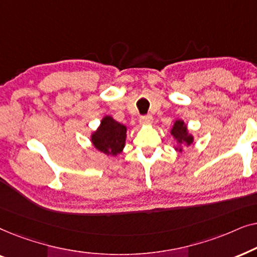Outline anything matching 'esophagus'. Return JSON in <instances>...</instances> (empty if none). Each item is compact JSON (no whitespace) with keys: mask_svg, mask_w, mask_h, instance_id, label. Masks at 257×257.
Listing matches in <instances>:
<instances>
[{"mask_svg":"<svg viewBox=\"0 0 257 257\" xmlns=\"http://www.w3.org/2000/svg\"><path fill=\"white\" fill-rule=\"evenodd\" d=\"M152 121H153L152 115H144V117H140L139 119V122L142 125H150L152 124Z\"/></svg>","mask_w":257,"mask_h":257,"instance_id":"1","label":"esophagus"}]
</instances>
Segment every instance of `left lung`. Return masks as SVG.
<instances>
[{
	"instance_id": "obj_1",
	"label": "left lung",
	"mask_w": 257,
	"mask_h": 257,
	"mask_svg": "<svg viewBox=\"0 0 257 257\" xmlns=\"http://www.w3.org/2000/svg\"><path fill=\"white\" fill-rule=\"evenodd\" d=\"M171 135L173 137L175 144H177L174 146V150L180 153L184 152V149L189 147L194 143V136L189 132L187 125L182 119H177V120L173 121Z\"/></svg>"
}]
</instances>
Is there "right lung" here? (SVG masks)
I'll return each instance as SVG.
<instances>
[{
    "label": "right lung",
    "instance_id": "right-lung-1",
    "mask_svg": "<svg viewBox=\"0 0 257 257\" xmlns=\"http://www.w3.org/2000/svg\"><path fill=\"white\" fill-rule=\"evenodd\" d=\"M127 127L111 115L101 118L97 130L90 135V142L98 152L108 157H117L124 150Z\"/></svg>",
    "mask_w": 257,
    "mask_h": 257
}]
</instances>
